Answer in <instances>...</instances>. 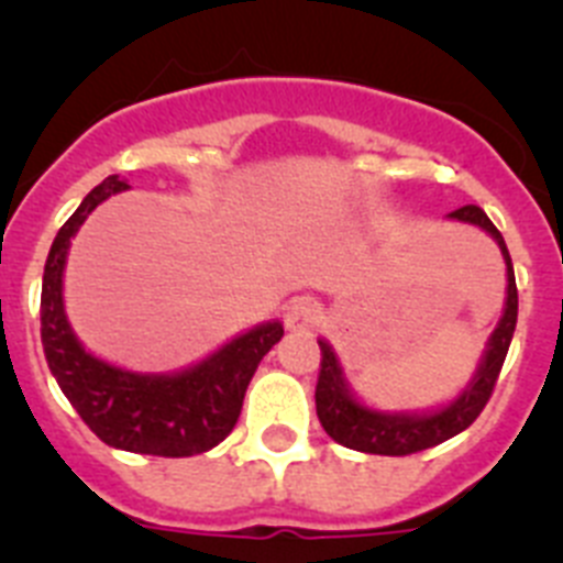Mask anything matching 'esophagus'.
I'll use <instances>...</instances> for the list:
<instances>
[{"instance_id":"34e87169","label":"esophagus","mask_w":563,"mask_h":563,"mask_svg":"<svg viewBox=\"0 0 563 563\" xmlns=\"http://www.w3.org/2000/svg\"><path fill=\"white\" fill-rule=\"evenodd\" d=\"M285 324L292 332H307L318 324V305L312 298H292L285 310Z\"/></svg>"}]
</instances>
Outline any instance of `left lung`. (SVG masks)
I'll use <instances>...</instances> for the list:
<instances>
[{
  "instance_id": "1",
  "label": "left lung",
  "mask_w": 563,
  "mask_h": 563,
  "mask_svg": "<svg viewBox=\"0 0 563 563\" xmlns=\"http://www.w3.org/2000/svg\"><path fill=\"white\" fill-rule=\"evenodd\" d=\"M451 220L479 225L501 247V256H505L507 265L505 316H501L499 327H496L490 341H487V350L482 355L474 380L467 383L454 402L437 411H429V415H386V411H375L357 402L346 380H343L341 363H338L332 346L327 341H318V346H321V369H318L316 383L318 420H321L327 434L335 442H341V445H346V449L380 456H406L434 449L440 442L465 431L482 415V409H485L490 395H494L501 363H505L510 341H514L516 316H519V290H516L514 262H510V253H507L501 233L496 231V225L487 220V213L479 206L456 208V211H451Z\"/></svg>"
}]
</instances>
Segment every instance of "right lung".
Here are the masks:
<instances>
[{"label": "right lung", "mask_w": 563, "mask_h": 563, "mask_svg": "<svg viewBox=\"0 0 563 563\" xmlns=\"http://www.w3.org/2000/svg\"><path fill=\"white\" fill-rule=\"evenodd\" d=\"M126 188L118 174L107 177L53 239L42 282L44 357L73 409L107 445L152 456L202 454L233 431L247 383L273 343L282 341L285 327L278 321L256 327L177 375H137L89 355L64 316L62 278L69 239L89 211Z\"/></svg>", "instance_id": "1"}]
</instances>
